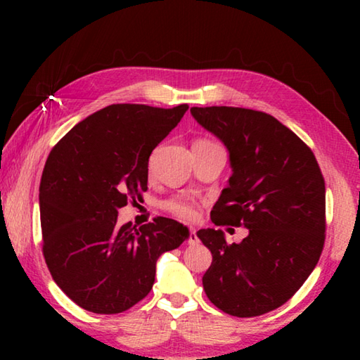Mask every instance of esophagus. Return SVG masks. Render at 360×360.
Returning a JSON list of instances; mask_svg holds the SVG:
<instances>
[{
  "instance_id": "obj_1",
  "label": "esophagus",
  "mask_w": 360,
  "mask_h": 360,
  "mask_svg": "<svg viewBox=\"0 0 360 360\" xmlns=\"http://www.w3.org/2000/svg\"><path fill=\"white\" fill-rule=\"evenodd\" d=\"M187 241L191 243V245H195V243H198V236H197V231H195V229L188 227V231H187Z\"/></svg>"
}]
</instances>
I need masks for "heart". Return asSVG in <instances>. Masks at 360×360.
I'll use <instances>...</instances> for the list:
<instances>
[{
	"mask_svg": "<svg viewBox=\"0 0 360 360\" xmlns=\"http://www.w3.org/2000/svg\"><path fill=\"white\" fill-rule=\"evenodd\" d=\"M195 144H214L208 141V139H198ZM163 208L172 212L176 217L179 219H193L197 214V203L191 197H186V195H174V197L168 198L163 202Z\"/></svg>",
	"mask_w": 360,
	"mask_h": 360,
	"instance_id": "b5f03b06",
	"label": "heart"
}]
</instances>
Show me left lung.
I'll return each instance as SVG.
<instances>
[{
    "label": "left lung",
    "mask_w": 360,
    "mask_h": 360,
    "mask_svg": "<svg viewBox=\"0 0 360 360\" xmlns=\"http://www.w3.org/2000/svg\"><path fill=\"white\" fill-rule=\"evenodd\" d=\"M230 154L233 173L211 211L216 225L246 227L241 243L222 230L197 236L212 254L203 289L236 318L273 311L311 275L326 240V182L313 150L273 115L246 108H191Z\"/></svg>",
    "instance_id": "8db88e82"
}]
</instances>
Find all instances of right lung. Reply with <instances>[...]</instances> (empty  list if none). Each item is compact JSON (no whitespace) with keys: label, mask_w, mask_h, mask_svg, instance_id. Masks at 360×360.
Returning a JSON list of instances; mask_svg holds the SVG:
<instances>
[{"label":"right lung","mask_w":360,"mask_h":360,"mask_svg":"<svg viewBox=\"0 0 360 360\" xmlns=\"http://www.w3.org/2000/svg\"><path fill=\"white\" fill-rule=\"evenodd\" d=\"M188 109L111 105L79 122L53 146L39 184L42 254L53 281L96 314L127 311L149 294L163 252L187 227L155 217L117 225L119 208L148 191L152 150Z\"/></svg>","instance_id":"obj_1"}]
</instances>
